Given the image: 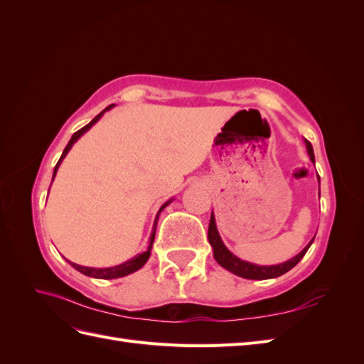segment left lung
I'll list each match as a JSON object with an SVG mask.
<instances>
[{
    "mask_svg": "<svg viewBox=\"0 0 364 364\" xmlns=\"http://www.w3.org/2000/svg\"><path fill=\"white\" fill-rule=\"evenodd\" d=\"M305 146H306L308 155H310V159L314 162V151H313L311 142L305 139ZM318 183H321V179H318ZM208 240H209V245L213 246L214 258L220 264V266L225 267L229 272H232L234 274H237V277L246 278V279H270V278H278V277H281V274L287 273L304 258L306 250L310 249L311 243L314 241V238H313L310 243L304 247V250L301 253H297L296 257H293L289 261L277 264V266H257V264H252V262L237 258L234 253H230L228 250V247L223 245L222 238H220V235H218L214 213L211 214V220H209Z\"/></svg>",
    "mask_w": 364,
    "mask_h": 364,
    "instance_id": "left-lung-1",
    "label": "left lung"
}]
</instances>
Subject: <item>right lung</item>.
I'll return each instance as SVG.
<instances>
[{
	"mask_svg": "<svg viewBox=\"0 0 364 364\" xmlns=\"http://www.w3.org/2000/svg\"><path fill=\"white\" fill-rule=\"evenodd\" d=\"M114 107V105H111V106H107L105 111H102L100 114H98L91 123H87L85 127H82L80 130H77L75 134L71 136V139H70V142L67 144V147H65V150H63V153H62V156H60V159L58 161V164H56V167H54V173H53V179H54V176H56V173H58V168H59V165L62 164V161H63V158L67 156V153L70 151V149L73 147V144L74 142L79 139L85 132H87L90 130L98 119L102 118V115L106 112V111H109V109H112ZM53 182V181H51ZM171 200H168V202H165L161 208H159V211H158V215H156V218H155V223H153V229H151V234H150V245H149V247H147V250L146 252H142V253H139V255H136V257H134L132 259H129V261H126V262H123V264H119V266H115V267H107V269H94V267H83V266H79V264H75V262H70L71 266L75 269V270H79L80 273H83V274H86V277H91V278H98V279H115V278H121V277H127V274H130V273H134V272H136V270H139L142 266H144V264L147 262V259L150 258V250H151V246H153V241H155V234H156V225H158V217H159V214L162 213V209L167 206L168 203H170Z\"/></svg>",
	"mask_w": 364,
	"mask_h": 364,
	"instance_id": "right-lung-1",
	"label": "right lung"
}]
</instances>
